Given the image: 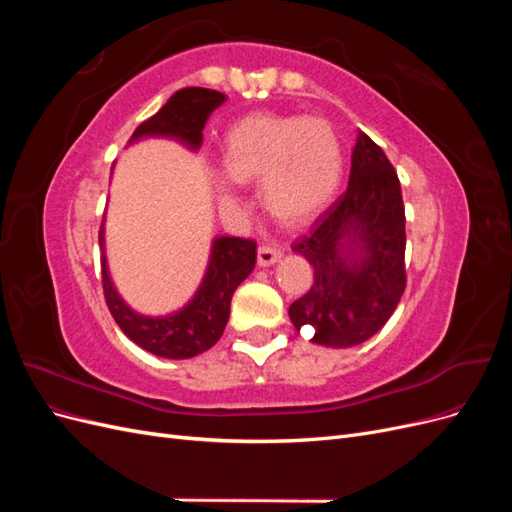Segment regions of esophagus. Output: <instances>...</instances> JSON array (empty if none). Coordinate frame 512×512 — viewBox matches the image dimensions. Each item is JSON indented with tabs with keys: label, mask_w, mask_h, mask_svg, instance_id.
<instances>
[{
	"label": "esophagus",
	"mask_w": 512,
	"mask_h": 512,
	"mask_svg": "<svg viewBox=\"0 0 512 512\" xmlns=\"http://www.w3.org/2000/svg\"><path fill=\"white\" fill-rule=\"evenodd\" d=\"M280 250H277V247H273V245H269V243H262L260 247H258V265L260 267H269V265H273V262L280 258Z\"/></svg>",
	"instance_id": "esophagus-1"
}]
</instances>
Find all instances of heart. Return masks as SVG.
Here are the masks:
<instances>
[{"mask_svg":"<svg viewBox=\"0 0 512 512\" xmlns=\"http://www.w3.org/2000/svg\"><path fill=\"white\" fill-rule=\"evenodd\" d=\"M224 168L237 181H258L267 211L305 224L331 203L344 170L342 143L329 121L258 113L224 138Z\"/></svg>","mask_w":512,"mask_h":512,"instance_id":"b5f03b06","label":"heart"}]
</instances>
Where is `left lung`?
Returning a JSON list of instances; mask_svg holds the SVG:
<instances>
[{
	"label": "left lung",
	"instance_id": "left-lung-1",
	"mask_svg": "<svg viewBox=\"0 0 512 512\" xmlns=\"http://www.w3.org/2000/svg\"><path fill=\"white\" fill-rule=\"evenodd\" d=\"M349 247H345V243ZM314 280L288 309L312 342L348 348L376 335L406 290V211L384 151L359 134L346 192L292 243Z\"/></svg>",
	"mask_w": 512,
	"mask_h": 512
}]
</instances>
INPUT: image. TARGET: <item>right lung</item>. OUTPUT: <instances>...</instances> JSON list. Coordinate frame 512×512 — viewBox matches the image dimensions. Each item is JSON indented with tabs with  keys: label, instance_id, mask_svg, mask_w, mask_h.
Segmentation results:
<instances>
[{
	"label": "right lung",
	"instance_id": "1",
	"mask_svg": "<svg viewBox=\"0 0 512 512\" xmlns=\"http://www.w3.org/2000/svg\"><path fill=\"white\" fill-rule=\"evenodd\" d=\"M224 94L205 87H185L143 121L132 134V141L141 136H173L198 149L203 143L207 117L224 102ZM100 230V245H102ZM256 262V241L243 237H220L213 243L209 271L196 297L181 312L164 318H147L132 312L119 299L106 271L102 254V290L108 312L136 346L164 359H190L209 350L222 337L230 316V299L237 286L252 273Z\"/></svg>",
	"mask_w": 512,
	"mask_h": 512
}]
</instances>
